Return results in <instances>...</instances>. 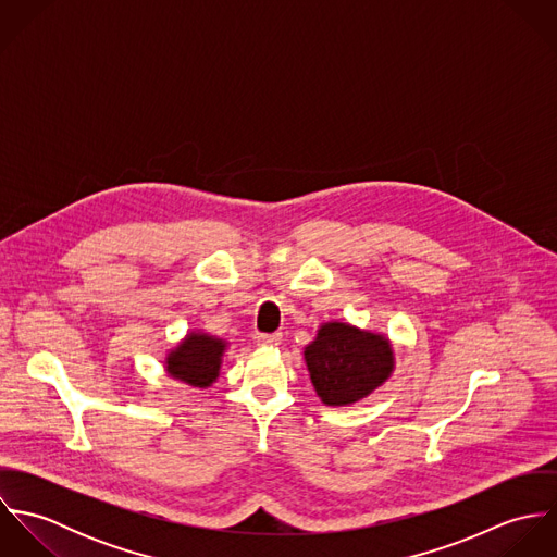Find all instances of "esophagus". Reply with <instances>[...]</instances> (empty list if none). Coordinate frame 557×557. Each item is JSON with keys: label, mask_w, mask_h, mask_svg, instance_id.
I'll return each mask as SVG.
<instances>
[{"label": "esophagus", "mask_w": 557, "mask_h": 557, "mask_svg": "<svg viewBox=\"0 0 557 557\" xmlns=\"http://www.w3.org/2000/svg\"><path fill=\"white\" fill-rule=\"evenodd\" d=\"M283 341V334L281 332H274V334H257V343L261 347H278Z\"/></svg>", "instance_id": "34e87169"}]
</instances>
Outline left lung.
Returning a JSON list of instances; mask_svg holds the SVG:
<instances>
[{
    "instance_id": "left-lung-1",
    "label": "left lung",
    "mask_w": 557,
    "mask_h": 557,
    "mask_svg": "<svg viewBox=\"0 0 557 557\" xmlns=\"http://www.w3.org/2000/svg\"><path fill=\"white\" fill-rule=\"evenodd\" d=\"M311 384L323 405L345 407L375 393L395 371L393 341L347 321H325L305 347Z\"/></svg>"
}]
</instances>
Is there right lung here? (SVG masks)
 <instances>
[{
    "mask_svg": "<svg viewBox=\"0 0 557 557\" xmlns=\"http://www.w3.org/2000/svg\"><path fill=\"white\" fill-rule=\"evenodd\" d=\"M227 347L230 343L225 338L203 330H190L166 351L162 360L164 373L186 386L206 391L219 380Z\"/></svg>",
    "mask_w": 557,
    "mask_h": 557,
    "instance_id": "obj_1",
    "label": "right lung"
}]
</instances>
